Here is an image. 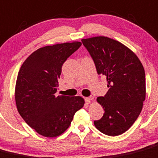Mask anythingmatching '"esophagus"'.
Returning <instances> with one entry per match:
<instances>
[{"label":"esophagus","instance_id":"esophagus-1","mask_svg":"<svg viewBox=\"0 0 158 158\" xmlns=\"http://www.w3.org/2000/svg\"><path fill=\"white\" fill-rule=\"evenodd\" d=\"M92 99H93V97H86V98H85V102H86L87 104L90 103V102H91Z\"/></svg>","mask_w":158,"mask_h":158}]
</instances>
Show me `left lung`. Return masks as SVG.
Masks as SVG:
<instances>
[{
    "label": "left lung",
    "mask_w": 158,
    "mask_h": 158,
    "mask_svg": "<svg viewBox=\"0 0 158 158\" xmlns=\"http://www.w3.org/2000/svg\"><path fill=\"white\" fill-rule=\"evenodd\" d=\"M96 65L98 75L104 76L109 90L96 101L105 113L94 125L108 136L126 132L140 115L146 97L143 65L135 53L118 41L105 36L83 38Z\"/></svg>",
    "instance_id": "8db88e82"
}]
</instances>
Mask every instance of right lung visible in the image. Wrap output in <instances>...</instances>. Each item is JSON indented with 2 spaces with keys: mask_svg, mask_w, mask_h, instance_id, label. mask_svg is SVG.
<instances>
[{
  "mask_svg": "<svg viewBox=\"0 0 158 158\" xmlns=\"http://www.w3.org/2000/svg\"><path fill=\"white\" fill-rule=\"evenodd\" d=\"M82 43L65 42L42 47L21 65L15 85V102L23 120L38 134L56 137L71 124L85 101L81 96H56L62 66Z\"/></svg>",
  "mask_w": 158,
  "mask_h": 158,
  "instance_id": "right-lung-1",
  "label": "right lung"
}]
</instances>
